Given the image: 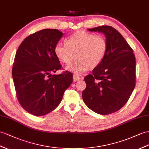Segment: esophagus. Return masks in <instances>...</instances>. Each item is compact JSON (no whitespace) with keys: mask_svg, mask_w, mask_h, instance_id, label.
<instances>
[{"mask_svg":"<svg viewBox=\"0 0 149 149\" xmlns=\"http://www.w3.org/2000/svg\"><path fill=\"white\" fill-rule=\"evenodd\" d=\"M82 79V78H81L78 75H74V76H73V79H74V82H77V81H80V79Z\"/></svg>","mask_w":149,"mask_h":149,"instance_id":"esophagus-1","label":"esophagus"}]
</instances>
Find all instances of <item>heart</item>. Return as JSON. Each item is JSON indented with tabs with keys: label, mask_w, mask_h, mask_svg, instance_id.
<instances>
[{
	"label": "heart",
	"mask_w": 149,
	"mask_h": 149,
	"mask_svg": "<svg viewBox=\"0 0 149 149\" xmlns=\"http://www.w3.org/2000/svg\"><path fill=\"white\" fill-rule=\"evenodd\" d=\"M107 51V42L102 36H95L78 31L66 40V44L58 43L55 54L61 62L69 64L75 55L77 60L65 69L75 75H81L91 68L98 67L104 60Z\"/></svg>",
	"instance_id": "1"
}]
</instances>
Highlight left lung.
<instances>
[{
    "label": "left lung",
    "instance_id": "left-lung-1",
    "mask_svg": "<svg viewBox=\"0 0 149 149\" xmlns=\"http://www.w3.org/2000/svg\"><path fill=\"white\" fill-rule=\"evenodd\" d=\"M103 33L107 51L101 63L84 78L82 96L86 105L100 114H109L127 103L135 86V57L121 34L110 26L89 29Z\"/></svg>",
    "mask_w": 149,
    "mask_h": 149
}]
</instances>
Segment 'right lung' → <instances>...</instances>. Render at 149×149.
<instances>
[{"label": "right lung", "instance_id": "add662e5", "mask_svg": "<svg viewBox=\"0 0 149 149\" xmlns=\"http://www.w3.org/2000/svg\"><path fill=\"white\" fill-rule=\"evenodd\" d=\"M63 37L55 29H45L26 37L19 47L12 70L16 96L20 104L33 115L53 111L73 81L71 72L54 74L62 65L55 47Z\"/></svg>", "mask_w": 149, "mask_h": 149}]
</instances>
